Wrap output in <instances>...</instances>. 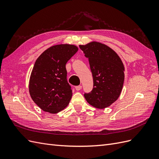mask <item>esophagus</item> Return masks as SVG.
I'll use <instances>...</instances> for the list:
<instances>
[{
  "instance_id": "1",
  "label": "esophagus",
  "mask_w": 159,
  "mask_h": 159,
  "mask_svg": "<svg viewBox=\"0 0 159 159\" xmlns=\"http://www.w3.org/2000/svg\"><path fill=\"white\" fill-rule=\"evenodd\" d=\"M81 88H82V86H81V85H77V86H75V89L77 91H80L81 89Z\"/></svg>"
}]
</instances>
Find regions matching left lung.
Segmentation results:
<instances>
[{
  "label": "left lung",
  "instance_id": "obj_1",
  "mask_svg": "<svg viewBox=\"0 0 159 159\" xmlns=\"http://www.w3.org/2000/svg\"><path fill=\"white\" fill-rule=\"evenodd\" d=\"M80 48L88 57L93 80V89L84 93V97L93 107H107L121 94L125 77L123 62L111 48L99 42L80 45Z\"/></svg>",
  "mask_w": 159,
  "mask_h": 159
}]
</instances>
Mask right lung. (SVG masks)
Segmentation results:
<instances>
[{
    "label": "right lung",
    "mask_w": 159,
    "mask_h": 159,
    "mask_svg": "<svg viewBox=\"0 0 159 159\" xmlns=\"http://www.w3.org/2000/svg\"><path fill=\"white\" fill-rule=\"evenodd\" d=\"M78 50L74 45L53 46L36 60L29 91L32 100L44 111L57 113L69 104L72 90L67 80L66 64Z\"/></svg>",
    "instance_id": "obj_1"
}]
</instances>
